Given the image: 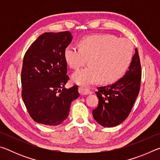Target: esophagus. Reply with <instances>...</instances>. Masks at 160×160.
Listing matches in <instances>:
<instances>
[{
    "label": "esophagus",
    "mask_w": 160,
    "mask_h": 160,
    "mask_svg": "<svg viewBox=\"0 0 160 160\" xmlns=\"http://www.w3.org/2000/svg\"><path fill=\"white\" fill-rule=\"evenodd\" d=\"M78 91H79V93L81 94V95H88V94H92V92L90 90H88V89L82 88H79Z\"/></svg>",
    "instance_id": "obj_1"
}]
</instances>
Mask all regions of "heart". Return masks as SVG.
<instances>
[{"mask_svg": "<svg viewBox=\"0 0 160 160\" xmlns=\"http://www.w3.org/2000/svg\"><path fill=\"white\" fill-rule=\"evenodd\" d=\"M80 48L70 44L64 50V58L70 68L78 69L89 59L87 68L72 75L77 85L88 87L97 83H112L126 73L131 63L133 47L128 39L113 34H94L80 41Z\"/></svg>", "mask_w": 160, "mask_h": 160, "instance_id": "1", "label": "heart"}]
</instances>
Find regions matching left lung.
Segmentation results:
<instances>
[{
	"label": "left lung",
	"instance_id": "left-lung-1",
	"mask_svg": "<svg viewBox=\"0 0 160 160\" xmlns=\"http://www.w3.org/2000/svg\"><path fill=\"white\" fill-rule=\"evenodd\" d=\"M131 63L123 78L115 83L98 88L96 94L99 104L92 111L99 125L114 127L128 117L138 95L141 80V66L137 48Z\"/></svg>",
	"mask_w": 160,
	"mask_h": 160
}]
</instances>
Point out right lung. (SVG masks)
Here are the masks:
<instances>
[{"label": "right lung", "mask_w": 160, "mask_h": 160, "mask_svg": "<svg viewBox=\"0 0 160 160\" xmlns=\"http://www.w3.org/2000/svg\"><path fill=\"white\" fill-rule=\"evenodd\" d=\"M72 36L70 32H45L33 42L24 56L22 97L37 123L58 126L69 114L71 102L79 97L78 86L69 89L64 50Z\"/></svg>", "instance_id": "1"}]
</instances>
